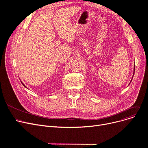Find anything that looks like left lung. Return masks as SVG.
Masks as SVG:
<instances>
[{"label": "left lung", "instance_id": "1", "mask_svg": "<svg viewBox=\"0 0 148 148\" xmlns=\"http://www.w3.org/2000/svg\"><path fill=\"white\" fill-rule=\"evenodd\" d=\"M134 71H135V66H134ZM132 78H133V77H132ZM132 79H131V81H132Z\"/></svg>", "mask_w": 148, "mask_h": 148}]
</instances>
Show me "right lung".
Masks as SVG:
<instances>
[{
    "label": "right lung",
    "mask_w": 148,
    "mask_h": 148,
    "mask_svg": "<svg viewBox=\"0 0 148 148\" xmlns=\"http://www.w3.org/2000/svg\"><path fill=\"white\" fill-rule=\"evenodd\" d=\"M21 83H22V85H23V86H25V88H27V87H26V86H25V85H24V84H23V83H22V82H21Z\"/></svg>",
    "instance_id": "obj_1"
}]
</instances>
